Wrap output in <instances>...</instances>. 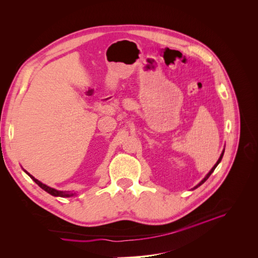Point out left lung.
I'll list each match as a JSON object with an SVG mask.
<instances>
[{"instance_id": "obj_1", "label": "left lung", "mask_w": 258, "mask_h": 258, "mask_svg": "<svg viewBox=\"0 0 258 258\" xmlns=\"http://www.w3.org/2000/svg\"><path fill=\"white\" fill-rule=\"evenodd\" d=\"M224 151H225V150H224ZM224 151H223V153L221 154V156H220V158H218V160H217V162H216V163H215V165H214V167H213L212 169H211V171H210V172H209V173L207 174V176H206V177H205L204 179H202V181H201V182H200V183L198 184V186H200V185H202V184H204V183H205V182L207 181V179L209 178V176H210L211 174H212V172H213V171L215 170V168L217 167V165H218V163H220V162H221V160H222V158H223V155H224ZM198 186H196V187H195V188H197V187H198Z\"/></svg>"}]
</instances>
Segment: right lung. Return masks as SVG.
Returning <instances> with one entry per match:
<instances>
[{
	"instance_id": "add662e5",
	"label": "right lung",
	"mask_w": 258,
	"mask_h": 258,
	"mask_svg": "<svg viewBox=\"0 0 258 258\" xmlns=\"http://www.w3.org/2000/svg\"><path fill=\"white\" fill-rule=\"evenodd\" d=\"M27 172V171H26ZM28 173V172H27ZM29 174V173H28ZM29 176L33 179V181L41 187V188H43L45 191H47L48 194H50V195H52V196H56V197H71V196H73V194H71L70 191H60V190H57V189H53V188H51V187H49V186H47V185H45V184H43V183H41L40 181H38V179H36V178H34L32 175H30L29 174Z\"/></svg>"
}]
</instances>
